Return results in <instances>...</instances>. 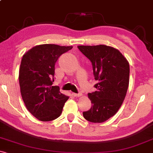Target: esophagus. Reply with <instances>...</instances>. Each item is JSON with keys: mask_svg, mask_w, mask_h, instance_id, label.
I'll list each match as a JSON object with an SVG mask.
<instances>
[{"mask_svg": "<svg viewBox=\"0 0 153 153\" xmlns=\"http://www.w3.org/2000/svg\"><path fill=\"white\" fill-rule=\"evenodd\" d=\"M72 95L74 97H81V96H82V94L81 93H78V94H76V93H72Z\"/></svg>", "mask_w": 153, "mask_h": 153, "instance_id": "1", "label": "esophagus"}]
</instances>
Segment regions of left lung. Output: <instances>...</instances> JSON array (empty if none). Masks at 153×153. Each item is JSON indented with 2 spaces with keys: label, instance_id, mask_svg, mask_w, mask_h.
I'll return each mask as SVG.
<instances>
[{
  "label": "left lung",
  "instance_id": "8db88e82",
  "mask_svg": "<svg viewBox=\"0 0 153 153\" xmlns=\"http://www.w3.org/2000/svg\"><path fill=\"white\" fill-rule=\"evenodd\" d=\"M91 62L97 91L89 93L91 108L83 117L94 123H103L121 107L129 85L130 66L118 50L110 46H78Z\"/></svg>",
  "mask_w": 153,
  "mask_h": 153
}]
</instances>
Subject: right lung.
<instances>
[{
	"label": "right lung",
	"mask_w": 153,
	"mask_h": 153,
	"mask_svg": "<svg viewBox=\"0 0 153 153\" xmlns=\"http://www.w3.org/2000/svg\"><path fill=\"white\" fill-rule=\"evenodd\" d=\"M72 48L45 44L35 46L22 56L19 72L20 92L27 109L40 121L56 120L69 97L62 94L54 81L55 64Z\"/></svg>",
	"instance_id": "1"
}]
</instances>
